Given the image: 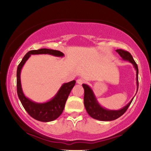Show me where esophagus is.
I'll list each match as a JSON object with an SVG mask.
<instances>
[{
	"mask_svg": "<svg viewBox=\"0 0 151 151\" xmlns=\"http://www.w3.org/2000/svg\"><path fill=\"white\" fill-rule=\"evenodd\" d=\"M84 83H85V81L82 78H78V79H77V81H76V83L78 84V85H81L82 84H83Z\"/></svg>",
	"mask_w": 151,
	"mask_h": 151,
	"instance_id": "obj_1",
	"label": "esophagus"
}]
</instances>
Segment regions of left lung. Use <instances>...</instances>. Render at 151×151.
<instances>
[{
  "instance_id": "left-lung-1",
  "label": "left lung",
  "mask_w": 151,
  "mask_h": 151,
  "mask_svg": "<svg viewBox=\"0 0 151 151\" xmlns=\"http://www.w3.org/2000/svg\"><path fill=\"white\" fill-rule=\"evenodd\" d=\"M116 52H118V54L121 56L122 60L128 61V62L132 63V65H133V67L135 70H136L137 93L138 88H139V82H138L139 69H138L137 65L134 60L131 53L122 49H117L116 50ZM83 87L84 88V91H85V94H84V104H85L86 111L92 118L99 120V121H111L119 118L120 116H121L126 112L134 97V96L131 99V101L126 106L122 107V109L119 110H109L101 105L100 103L97 101V99L95 94L94 93L93 89L88 85L83 84Z\"/></svg>"
}]
</instances>
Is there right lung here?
Returning <instances> with one entry per match:
<instances>
[{
    "label": "right lung",
    "instance_id": "1",
    "mask_svg": "<svg viewBox=\"0 0 151 151\" xmlns=\"http://www.w3.org/2000/svg\"><path fill=\"white\" fill-rule=\"evenodd\" d=\"M32 55H50L57 57H63L65 55L60 51L48 49V48L30 50L24 55L21 62L18 66L17 71L18 96L28 114L33 119L39 121L50 122L55 121L62 114L68 96L75 86L76 81L74 80L63 84L57 94L48 101L45 103H36L30 100L24 95L22 91L21 81H20V73L25 63Z\"/></svg>",
    "mask_w": 151,
    "mask_h": 151
}]
</instances>
